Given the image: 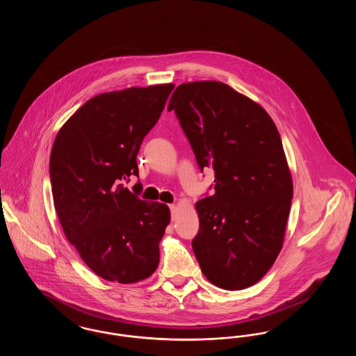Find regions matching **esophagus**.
<instances>
[{
	"instance_id": "esophagus-1",
	"label": "esophagus",
	"mask_w": 356,
	"mask_h": 356,
	"mask_svg": "<svg viewBox=\"0 0 356 356\" xmlns=\"http://www.w3.org/2000/svg\"><path fill=\"white\" fill-rule=\"evenodd\" d=\"M170 212H172V215H173L175 211H176V205H175V204H170Z\"/></svg>"
}]
</instances>
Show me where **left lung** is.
Returning a JSON list of instances; mask_svg holds the SVG:
<instances>
[{"mask_svg":"<svg viewBox=\"0 0 356 356\" xmlns=\"http://www.w3.org/2000/svg\"><path fill=\"white\" fill-rule=\"evenodd\" d=\"M215 193L196 203L192 248L205 277L224 289L257 283L283 247L292 177L270 115L218 81L179 85L168 104Z\"/></svg>","mask_w":356,"mask_h":356,"instance_id":"left-lung-1","label":"left lung"}]
</instances>
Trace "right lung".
<instances>
[{"mask_svg": "<svg viewBox=\"0 0 356 356\" xmlns=\"http://www.w3.org/2000/svg\"><path fill=\"white\" fill-rule=\"evenodd\" d=\"M173 84L128 88L92 97L63 125L51 148L54 208L85 264L109 282L137 283L160 261L170 208L138 197L122 181L138 176L136 157Z\"/></svg>", "mask_w": 356, "mask_h": 356, "instance_id": "add662e5", "label": "right lung"}]
</instances>
